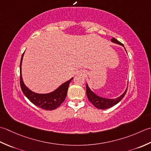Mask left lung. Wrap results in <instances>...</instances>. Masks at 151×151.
I'll list each match as a JSON object with an SVG mask.
<instances>
[{
    "instance_id": "8db88e82",
    "label": "left lung",
    "mask_w": 151,
    "mask_h": 151,
    "mask_svg": "<svg viewBox=\"0 0 151 151\" xmlns=\"http://www.w3.org/2000/svg\"><path fill=\"white\" fill-rule=\"evenodd\" d=\"M111 42L116 43V44H118L124 46L122 44L121 42L118 41L117 40H116L115 38H113L111 39ZM127 89L125 91V92L123 93L121 96L119 98H116L115 99H107V98H104L102 97H100L97 96L96 94H95L93 91H92L90 88H89L88 85H86V93L87 95V98L88 100L91 101L92 104L98 109H108L110 107H113V106L116 105V104H118L120 101H121L124 96H125L126 93H127Z\"/></svg>"
}]
</instances>
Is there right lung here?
<instances>
[{
  "label": "right lung",
  "mask_w": 151,
  "mask_h": 151,
  "mask_svg": "<svg viewBox=\"0 0 151 151\" xmlns=\"http://www.w3.org/2000/svg\"><path fill=\"white\" fill-rule=\"evenodd\" d=\"M23 54L21 57L20 62V86L23 94L33 104L40 108L50 111L57 109L65 100L69 84L73 79V78L69 81L64 83L63 85H61L59 87L51 93L38 94L34 93L24 85L22 79L21 63H22Z\"/></svg>",
  "instance_id": "right-lung-1"
}]
</instances>
